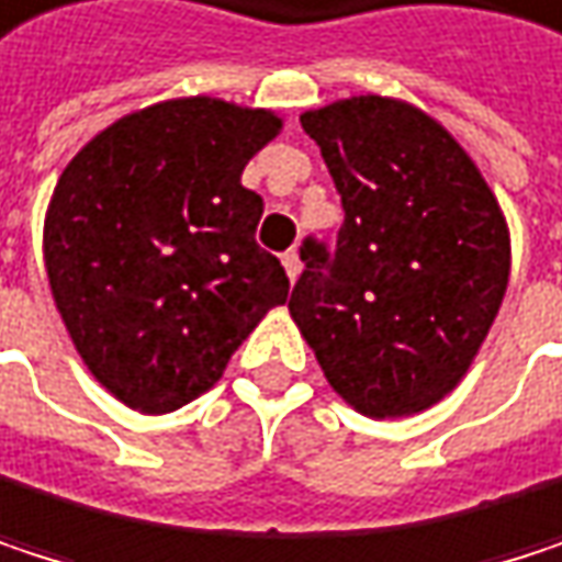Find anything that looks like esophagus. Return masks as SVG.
<instances>
[{
  "instance_id": "esophagus-1",
  "label": "esophagus",
  "mask_w": 562,
  "mask_h": 562,
  "mask_svg": "<svg viewBox=\"0 0 562 562\" xmlns=\"http://www.w3.org/2000/svg\"><path fill=\"white\" fill-rule=\"evenodd\" d=\"M281 265H284L288 278L297 281V274H301V258H297V251H284V255H281Z\"/></svg>"
}]
</instances>
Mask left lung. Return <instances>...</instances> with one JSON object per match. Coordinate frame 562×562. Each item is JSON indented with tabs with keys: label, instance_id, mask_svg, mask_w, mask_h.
<instances>
[{
	"label": "left lung",
	"instance_id": "8db88e82",
	"mask_svg": "<svg viewBox=\"0 0 562 562\" xmlns=\"http://www.w3.org/2000/svg\"><path fill=\"white\" fill-rule=\"evenodd\" d=\"M344 202L337 251L307 241L288 311L330 390L370 419L441 403L471 370L507 291L510 228L468 149L383 94L311 108Z\"/></svg>",
	"mask_w": 562,
	"mask_h": 562
}]
</instances>
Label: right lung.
Wrapping results in <instances>:
<instances>
[{
	"instance_id": "1",
	"label": "right lung",
	"mask_w": 562,
	"mask_h": 562,
	"mask_svg": "<svg viewBox=\"0 0 562 562\" xmlns=\"http://www.w3.org/2000/svg\"><path fill=\"white\" fill-rule=\"evenodd\" d=\"M281 131L268 108L169 98L104 127L58 176L48 288L88 373L127 409L162 416L209 393L288 301L281 261L255 245L265 202L241 186Z\"/></svg>"
}]
</instances>
